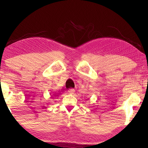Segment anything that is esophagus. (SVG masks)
<instances>
[{"label":"esophagus","instance_id":"34e87169","mask_svg":"<svg viewBox=\"0 0 148 148\" xmlns=\"http://www.w3.org/2000/svg\"><path fill=\"white\" fill-rule=\"evenodd\" d=\"M75 90L74 89H70L69 90V92L70 94V95H73V94L75 92Z\"/></svg>","mask_w":148,"mask_h":148}]
</instances>
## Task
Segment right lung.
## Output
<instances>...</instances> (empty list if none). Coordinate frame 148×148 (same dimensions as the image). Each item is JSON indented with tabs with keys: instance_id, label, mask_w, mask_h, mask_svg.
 Instances as JSON below:
<instances>
[{
	"instance_id": "right-lung-1",
	"label": "right lung",
	"mask_w": 148,
	"mask_h": 148,
	"mask_svg": "<svg viewBox=\"0 0 148 148\" xmlns=\"http://www.w3.org/2000/svg\"><path fill=\"white\" fill-rule=\"evenodd\" d=\"M53 96H58V95H56V94H55V95H53Z\"/></svg>"
}]
</instances>
